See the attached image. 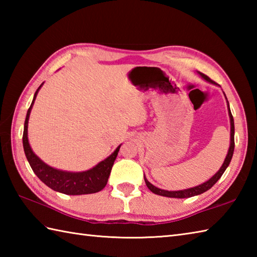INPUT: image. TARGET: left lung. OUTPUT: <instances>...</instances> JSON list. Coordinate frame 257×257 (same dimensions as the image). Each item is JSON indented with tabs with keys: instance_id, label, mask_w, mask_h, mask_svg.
I'll use <instances>...</instances> for the list:
<instances>
[{
	"instance_id": "1",
	"label": "left lung",
	"mask_w": 257,
	"mask_h": 257,
	"mask_svg": "<svg viewBox=\"0 0 257 257\" xmlns=\"http://www.w3.org/2000/svg\"><path fill=\"white\" fill-rule=\"evenodd\" d=\"M200 75L203 77L205 80L210 81V83H214L209 76H206L204 74L200 73ZM227 105H228V101H227ZM228 114H230V120H231V146H230V149H228V152H227V156L225 158L224 160V163H223V166L221 167V169L219 171H217L214 176H213L209 181L204 182L203 184H200L198 185V187H194V188H191V189H188V190H182V191H166V190H161V189H158L156 188L155 185H152L148 180H147L145 178V182L147 184V187H148V189L151 191V192H154L156 194H159V195H162V196H168V198H179V199H182V198H191V196H194V195H198V194H201L205 192V191H207L209 189H211L213 185H214L217 180H219L222 174L224 173L225 169L228 167V165H230L231 162V159L233 157V152H234V120H233V116L231 113V110H230V106H228Z\"/></svg>"
}]
</instances>
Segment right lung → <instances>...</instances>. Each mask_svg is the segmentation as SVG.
Segmentation results:
<instances>
[{
    "mask_svg": "<svg viewBox=\"0 0 257 257\" xmlns=\"http://www.w3.org/2000/svg\"><path fill=\"white\" fill-rule=\"evenodd\" d=\"M42 85L38 87V89L41 88ZM38 89L35 92L34 99H33L31 103V107L29 108V110H27L23 133L24 152L32 170L34 171V173L42 182H44L47 187H50L54 191H57V192H62L64 194L69 195L99 192V191H101L106 187L109 174H110L113 162L116 160L120 146L113 151L112 155L107 158L106 160L101 161L100 163H98L95 168H92L90 170L85 172L73 173L61 171L45 165V163L32 151L29 144V139H27V123H29L30 112L33 103H34Z\"/></svg>",
    "mask_w": 257,
    "mask_h": 257,
    "instance_id": "1",
    "label": "right lung"
}]
</instances>
